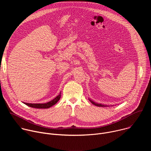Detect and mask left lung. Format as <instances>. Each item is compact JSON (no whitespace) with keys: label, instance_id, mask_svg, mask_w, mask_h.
Instances as JSON below:
<instances>
[{"label":"left lung","instance_id":"1","mask_svg":"<svg viewBox=\"0 0 151 151\" xmlns=\"http://www.w3.org/2000/svg\"><path fill=\"white\" fill-rule=\"evenodd\" d=\"M89 100H90V102H91L92 104H94V105H95V106H99V107H107V106H107V105H104V104H101L96 103L94 102L93 101H92L91 99H89Z\"/></svg>","mask_w":151,"mask_h":151}]
</instances>
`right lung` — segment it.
I'll use <instances>...</instances> for the list:
<instances>
[{
    "label": "right lung",
    "mask_w": 151,
    "mask_h": 151,
    "mask_svg": "<svg viewBox=\"0 0 151 151\" xmlns=\"http://www.w3.org/2000/svg\"><path fill=\"white\" fill-rule=\"evenodd\" d=\"M60 97H61V92L55 99H54L51 101L47 102L46 103H24L27 106H30L31 107H34V108L48 109V108H50V107H51L52 106L56 104L58 102V101L60 100Z\"/></svg>",
    "instance_id": "1"
}]
</instances>
